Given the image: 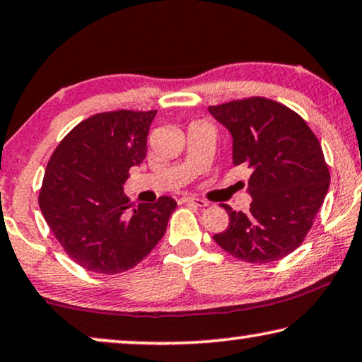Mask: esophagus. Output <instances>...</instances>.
<instances>
[{
  "label": "esophagus",
  "instance_id": "esophagus-1",
  "mask_svg": "<svg viewBox=\"0 0 362 362\" xmlns=\"http://www.w3.org/2000/svg\"><path fill=\"white\" fill-rule=\"evenodd\" d=\"M182 203L198 206V208H206V206H209L208 202H204V199H199V198H182Z\"/></svg>",
  "mask_w": 362,
  "mask_h": 362
}]
</instances>
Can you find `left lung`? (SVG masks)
<instances>
[{
    "label": "left lung",
    "mask_w": 362,
    "mask_h": 362,
    "mask_svg": "<svg viewBox=\"0 0 362 362\" xmlns=\"http://www.w3.org/2000/svg\"><path fill=\"white\" fill-rule=\"evenodd\" d=\"M208 109L230 132L233 165L250 169L253 199L248 212L222 204L230 222L212 238L245 262L282 259L306 238L329 190L317 136L290 107L261 96Z\"/></svg>",
    "instance_id": "left-lung-1"
}]
</instances>
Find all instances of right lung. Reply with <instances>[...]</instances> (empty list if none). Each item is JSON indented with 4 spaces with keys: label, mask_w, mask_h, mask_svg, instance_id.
Listing matches in <instances>:
<instances>
[{
    "label": "right lung",
    "mask_w": 362,
    "mask_h": 362,
    "mask_svg": "<svg viewBox=\"0 0 362 362\" xmlns=\"http://www.w3.org/2000/svg\"><path fill=\"white\" fill-rule=\"evenodd\" d=\"M156 111L95 114L62 139L45 170L38 204L57 242L78 266L120 274L151 253L168 228L177 203L132 208L124 194L129 170L146 156Z\"/></svg>",
    "instance_id": "right-lung-1"
}]
</instances>
